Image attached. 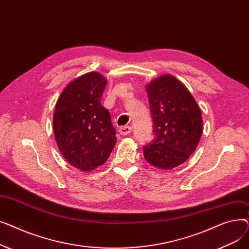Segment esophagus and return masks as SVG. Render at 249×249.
Instances as JSON below:
<instances>
[{"mask_svg": "<svg viewBox=\"0 0 249 249\" xmlns=\"http://www.w3.org/2000/svg\"><path fill=\"white\" fill-rule=\"evenodd\" d=\"M131 130H132V128L130 126H124V127H121L119 129V132H120L121 135L125 136V135H128L130 132H131Z\"/></svg>", "mask_w": 249, "mask_h": 249, "instance_id": "1", "label": "esophagus"}]
</instances>
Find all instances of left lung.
I'll return each instance as SVG.
<instances>
[{
	"mask_svg": "<svg viewBox=\"0 0 249 249\" xmlns=\"http://www.w3.org/2000/svg\"><path fill=\"white\" fill-rule=\"evenodd\" d=\"M154 138L143 145L151 165L172 169L196 150L203 133L201 110L189 89L171 74L155 78L147 87Z\"/></svg>",
	"mask_w": 249,
	"mask_h": 249,
	"instance_id": "obj_1",
	"label": "left lung"
}]
</instances>
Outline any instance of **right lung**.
I'll return each instance as SVG.
<instances>
[{
	"mask_svg": "<svg viewBox=\"0 0 249 249\" xmlns=\"http://www.w3.org/2000/svg\"><path fill=\"white\" fill-rule=\"evenodd\" d=\"M106 85L100 73H86L69 84L55 105L53 131L59 151L84 172L106 162L117 141L110 112L101 104Z\"/></svg>",
	"mask_w": 249,
	"mask_h": 249,
	"instance_id": "1",
	"label": "right lung"
}]
</instances>
